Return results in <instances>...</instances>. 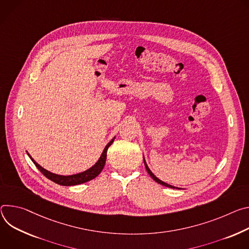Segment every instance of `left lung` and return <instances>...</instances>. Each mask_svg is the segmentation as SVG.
Instances as JSON below:
<instances>
[{"label": "left lung", "instance_id": "1", "mask_svg": "<svg viewBox=\"0 0 249 249\" xmlns=\"http://www.w3.org/2000/svg\"><path fill=\"white\" fill-rule=\"evenodd\" d=\"M144 165H145V168H146V170H147V172H148V174L150 175V177L155 181V182H157L158 184H160V185H163V186H165V187H168V188H172V189H175L176 187H174V186H171V185H169V184H166V183H164V182H162L161 180H159L157 177H155L154 176V174L149 170V168H148V166L146 165V162H145V160H144ZM176 189H179V188H176Z\"/></svg>", "mask_w": 249, "mask_h": 249}]
</instances>
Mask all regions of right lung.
<instances>
[{
	"mask_svg": "<svg viewBox=\"0 0 249 249\" xmlns=\"http://www.w3.org/2000/svg\"><path fill=\"white\" fill-rule=\"evenodd\" d=\"M114 142V140L112 142H109L107 143V145L105 147L99 161L94 165L92 168H90L87 171H84L82 173L76 174V175H71V176H61V175H56V174H53L47 170H45L44 168H42L31 157V155H29L31 157V159L33 160V162L35 163V165L36 166V168L49 180L53 181L54 183L62 185V186H74V185H78V184H83V183H86L94 178H96L101 171L103 170L104 166H105V163H106V159H107V148L110 146Z\"/></svg>",
	"mask_w": 249,
	"mask_h": 249,
	"instance_id": "add662e5",
	"label": "right lung"
}]
</instances>
